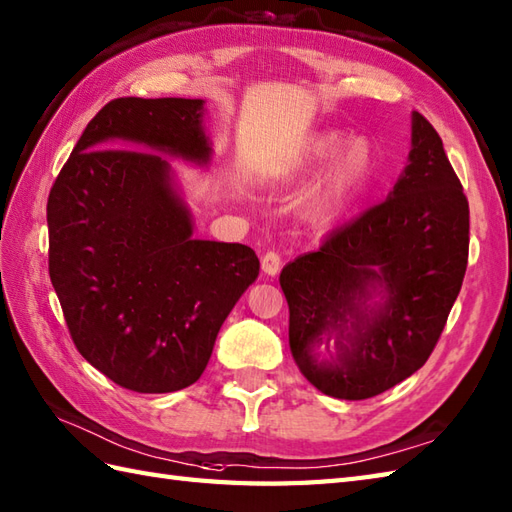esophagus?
Returning <instances> with one entry per match:
<instances>
[{
	"label": "esophagus",
	"mask_w": 512,
	"mask_h": 512,
	"mask_svg": "<svg viewBox=\"0 0 512 512\" xmlns=\"http://www.w3.org/2000/svg\"><path fill=\"white\" fill-rule=\"evenodd\" d=\"M261 270L266 272V275L275 277L277 272L281 270V255L277 251H268L264 253V257H261Z\"/></svg>",
	"instance_id": "esophagus-1"
}]
</instances>
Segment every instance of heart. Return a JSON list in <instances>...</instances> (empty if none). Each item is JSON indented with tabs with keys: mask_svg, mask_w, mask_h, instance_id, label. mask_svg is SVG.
I'll return each instance as SVG.
<instances>
[{
	"mask_svg": "<svg viewBox=\"0 0 512 512\" xmlns=\"http://www.w3.org/2000/svg\"><path fill=\"white\" fill-rule=\"evenodd\" d=\"M327 163L320 181L312 194L310 209L316 218L334 216L347 202L358 196L373 174V146L366 137L347 139L340 130H329L314 137L307 144L301 165L314 168V165Z\"/></svg>",
	"mask_w": 512,
	"mask_h": 512,
	"instance_id": "1",
	"label": "heart"
}]
</instances>
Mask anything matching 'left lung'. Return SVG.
Listing matches in <instances>:
<instances>
[{
	"label": "left lung",
	"instance_id": "1",
	"mask_svg": "<svg viewBox=\"0 0 512 512\" xmlns=\"http://www.w3.org/2000/svg\"><path fill=\"white\" fill-rule=\"evenodd\" d=\"M469 202L434 126L412 113L406 172L386 200L331 231L318 251L281 270L290 349L301 373L329 397L382 395L430 358L462 288ZM387 301L368 311V289ZM336 341L339 358L313 349Z\"/></svg>",
	"mask_w": 512,
	"mask_h": 512
}]
</instances>
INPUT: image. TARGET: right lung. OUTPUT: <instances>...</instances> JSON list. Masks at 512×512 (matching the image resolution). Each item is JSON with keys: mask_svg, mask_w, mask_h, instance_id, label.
Returning a JSON list of instances; mask_svg holds the SVG:
<instances>
[{"mask_svg": "<svg viewBox=\"0 0 512 512\" xmlns=\"http://www.w3.org/2000/svg\"><path fill=\"white\" fill-rule=\"evenodd\" d=\"M200 117L202 100H111L47 198V264L69 336L91 366L135 392L194 384L259 275L253 248L194 240L170 165L157 154L205 163L211 148Z\"/></svg>", "mask_w": 512, "mask_h": 512, "instance_id": "add662e5", "label": "right lung"}]
</instances>
